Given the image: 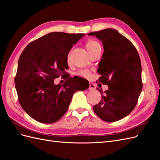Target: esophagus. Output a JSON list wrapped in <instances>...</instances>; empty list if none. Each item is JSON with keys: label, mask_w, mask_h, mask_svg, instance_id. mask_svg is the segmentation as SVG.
Listing matches in <instances>:
<instances>
[{"label": "esophagus", "mask_w": 160, "mask_h": 160, "mask_svg": "<svg viewBox=\"0 0 160 160\" xmlns=\"http://www.w3.org/2000/svg\"><path fill=\"white\" fill-rule=\"evenodd\" d=\"M96 89V85H95L93 83H89V90H94Z\"/></svg>", "instance_id": "1"}]
</instances>
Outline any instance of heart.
I'll return each mask as SVG.
<instances>
[{
    "instance_id": "heart-1",
    "label": "heart",
    "mask_w": 160,
    "mask_h": 160,
    "mask_svg": "<svg viewBox=\"0 0 160 160\" xmlns=\"http://www.w3.org/2000/svg\"><path fill=\"white\" fill-rule=\"evenodd\" d=\"M85 46L90 54L93 53L94 52H96L99 48H101L100 44H99L97 41L93 40H88L87 42H86ZM78 75L81 77L88 78V77H89L90 76V72L88 70H81L79 71Z\"/></svg>"
}]
</instances>
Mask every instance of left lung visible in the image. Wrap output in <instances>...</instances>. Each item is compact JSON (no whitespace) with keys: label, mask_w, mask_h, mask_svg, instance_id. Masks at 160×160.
I'll return each mask as SVG.
<instances>
[{"label":"left lung","mask_w":160,"mask_h":160,"mask_svg":"<svg viewBox=\"0 0 160 160\" xmlns=\"http://www.w3.org/2000/svg\"><path fill=\"white\" fill-rule=\"evenodd\" d=\"M101 40L103 49L98 82L108 86L93 111L105 122L118 121L135 108L141 92V64L135 47L116 29L108 28L88 33Z\"/></svg>","instance_id":"left-lung-1"}]
</instances>
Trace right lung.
<instances>
[{"label":"right lung","instance_id":"right-lung-1","mask_svg":"<svg viewBox=\"0 0 160 160\" xmlns=\"http://www.w3.org/2000/svg\"><path fill=\"white\" fill-rule=\"evenodd\" d=\"M84 33L52 32L25 47L18 61L15 77L21 106L36 121L56 122L66 113L77 91L88 89L89 82L81 77H70L66 72L68 54ZM61 76L66 81L55 85Z\"/></svg>","mask_w":160,"mask_h":160}]
</instances>
